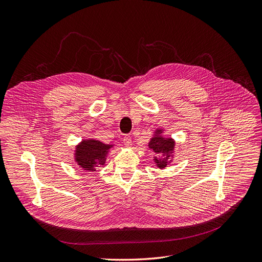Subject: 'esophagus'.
I'll list each match as a JSON object with an SVG mask.
<instances>
[{"instance_id":"esophagus-1","label":"esophagus","mask_w":262,"mask_h":262,"mask_svg":"<svg viewBox=\"0 0 262 262\" xmlns=\"http://www.w3.org/2000/svg\"><path fill=\"white\" fill-rule=\"evenodd\" d=\"M123 142H124V144H125L126 146H130V145H131V142H132L131 136H130V135H125V136L123 137Z\"/></svg>"}]
</instances>
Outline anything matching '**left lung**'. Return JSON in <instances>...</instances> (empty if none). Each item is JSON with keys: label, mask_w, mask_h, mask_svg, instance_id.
<instances>
[{"label": "left lung", "mask_w": 262, "mask_h": 262, "mask_svg": "<svg viewBox=\"0 0 262 262\" xmlns=\"http://www.w3.org/2000/svg\"><path fill=\"white\" fill-rule=\"evenodd\" d=\"M158 135H156L155 137H152L150 139V142L148 143V147L154 149L155 152H163L165 154V156L163 158H159L157 159L155 157V163H157V166L159 168H164L167 165L168 159L170 158V151L173 149L174 147V141L171 138H163L162 136L159 135V133H162L161 130L157 131Z\"/></svg>", "instance_id": "left-lung-1"}]
</instances>
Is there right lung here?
I'll return each mask as SVG.
<instances>
[{
  "instance_id": "1",
  "label": "right lung",
  "mask_w": 262,
  "mask_h": 262,
  "mask_svg": "<svg viewBox=\"0 0 262 262\" xmlns=\"http://www.w3.org/2000/svg\"><path fill=\"white\" fill-rule=\"evenodd\" d=\"M112 145L104 144L99 140H83L77 147L75 160L81 168L92 170L97 164L102 165L105 162V156Z\"/></svg>"
}]
</instances>
